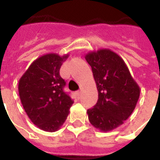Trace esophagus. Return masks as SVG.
Instances as JSON below:
<instances>
[{
	"instance_id": "34e87169",
	"label": "esophagus",
	"mask_w": 160,
	"mask_h": 160,
	"mask_svg": "<svg viewBox=\"0 0 160 160\" xmlns=\"http://www.w3.org/2000/svg\"><path fill=\"white\" fill-rule=\"evenodd\" d=\"M75 94H76V96L78 98H80V96L81 95V91H77L76 92H75Z\"/></svg>"
}]
</instances>
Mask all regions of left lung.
I'll return each mask as SVG.
<instances>
[{
  "label": "left lung",
  "instance_id": "8db88e82",
  "mask_svg": "<svg viewBox=\"0 0 160 160\" xmlns=\"http://www.w3.org/2000/svg\"><path fill=\"white\" fill-rule=\"evenodd\" d=\"M98 92L93 108L87 110L91 124L107 132L123 123L134 111L140 87L131 76L124 61L111 49H99L86 55Z\"/></svg>",
  "mask_w": 160,
  "mask_h": 160
}]
</instances>
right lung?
Returning a JSON list of instances; mask_svg holds the SVG:
<instances>
[{"mask_svg":"<svg viewBox=\"0 0 160 160\" xmlns=\"http://www.w3.org/2000/svg\"><path fill=\"white\" fill-rule=\"evenodd\" d=\"M68 55L47 54L35 60L19 81L24 110L42 130L55 132L66 121L73 101L64 87L60 68Z\"/></svg>","mask_w":160,"mask_h":160,"instance_id":"right-lung-1","label":"right lung"}]
</instances>
